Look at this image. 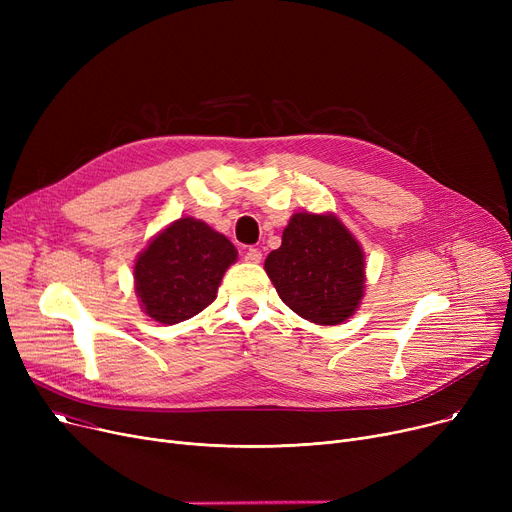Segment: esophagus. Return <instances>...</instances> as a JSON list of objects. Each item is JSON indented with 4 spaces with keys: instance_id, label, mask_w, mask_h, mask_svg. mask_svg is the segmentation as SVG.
<instances>
[{
    "instance_id": "obj_1",
    "label": "esophagus",
    "mask_w": 512,
    "mask_h": 512,
    "mask_svg": "<svg viewBox=\"0 0 512 512\" xmlns=\"http://www.w3.org/2000/svg\"><path fill=\"white\" fill-rule=\"evenodd\" d=\"M245 261H249V263H259L261 261V251L259 249H247V253H245Z\"/></svg>"
}]
</instances>
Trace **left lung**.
<instances>
[{"label":"left lung","instance_id":"8db88e82","mask_svg":"<svg viewBox=\"0 0 512 512\" xmlns=\"http://www.w3.org/2000/svg\"><path fill=\"white\" fill-rule=\"evenodd\" d=\"M265 272L280 299L319 326L342 324L365 292V253L334 213H294Z\"/></svg>","mask_w":512,"mask_h":512}]
</instances>
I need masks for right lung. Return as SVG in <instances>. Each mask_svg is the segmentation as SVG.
<instances>
[{"label": "right lung", "instance_id": "1", "mask_svg": "<svg viewBox=\"0 0 512 512\" xmlns=\"http://www.w3.org/2000/svg\"><path fill=\"white\" fill-rule=\"evenodd\" d=\"M236 257L232 242L205 222H172L151 238L134 263V292L141 309L164 326L195 317L218 297L220 282Z\"/></svg>", "mask_w": 512, "mask_h": 512}]
</instances>
